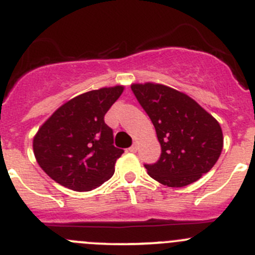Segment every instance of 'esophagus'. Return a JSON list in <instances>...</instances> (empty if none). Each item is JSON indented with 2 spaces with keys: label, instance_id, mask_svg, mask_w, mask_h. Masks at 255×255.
I'll return each mask as SVG.
<instances>
[{
  "label": "esophagus",
  "instance_id": "1",
  "mask_svg": "<svg viewBox=\"0 0 255 255\" xmlns=\"http://www.w3.org/2000/svg\"><path fill=\"white\" fill-rule=\"evenodd\" d=\"M129 152H132V153H135V152H137V144H135V143H134V144L132 145V147L129 148Z\"/></svg>",
  "mask_w": 255,
  "mask_h": 255
}]
</instances>
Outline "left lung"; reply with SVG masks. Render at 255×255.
Listing matches in <instances>:
<instances>
[{
  "instance_id": "obj_1",
  "label": "left lung",
  "mask_w": 255,
  "mask_h": 255,
  "mask_svg": "<svg viewBox=\"0 0 255 255\" xmlns=\"http://www.w3.org/2000/svg\"><path fill=\"white\" fill-rule=\"evenodd\" d=\"M135 98L147 112L162 147L153 179L167 187H185L213 168L223 149L218 121L185 93L159 83H133Z\"/></svg>"
}]
</instances>
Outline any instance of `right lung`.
Masks as SVG:
<instances>
[{"mask_svg":"<svg viewBox=\"0 0 255 255\" xmlns=\"http://www.w3.org/2000/svg\"><path fill=\"white\" fill-rule=\"evenodd\" d=\"M125 87H103L62 105L33 137L37 163L54 182L88 192L110 179L123 149L113 145L105 115Z\"/></svg>","mask_w":255,"mask_h":255,"instance_id":"obj_1","label":"right lung"}]
</instances>
